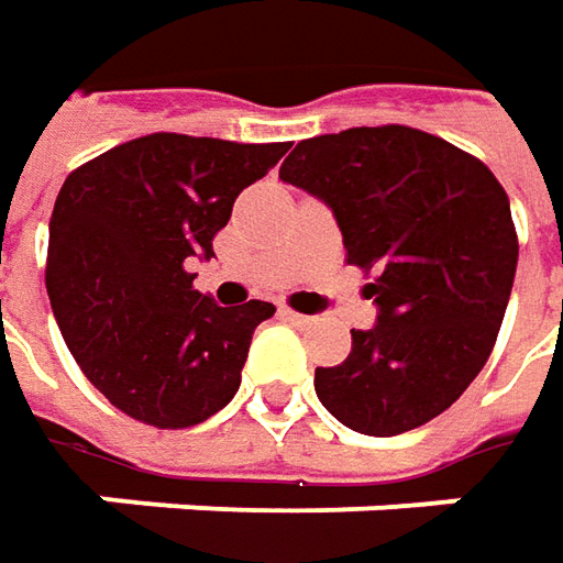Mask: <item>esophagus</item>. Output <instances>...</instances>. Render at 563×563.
Returning <instances> with one entry per match:
<instances>
[{"mask_svg":"<svg viewBox=\"0 0 563 563\" xmlns=\"http://www.w3.org/2000/svg\"><path fill=\"white\" fill-rule=\"evenodd\" d=\"M282 319H288V322H294V325H307V322H310V316L294 313V310H282Z\"/></svg>","mask_w":563,"mask_h":563,"instance_id":"34e87169","label":"esophagus"}]
</instances>
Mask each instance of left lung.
<instances>
[{"label": "left lung", "mask_w": 563, "mask_h": 563, "mask_svg": "<svg viewBox=\"0 0 563 563\" xmlns=\"http://www.w3.org/2000/svg\"><path fill=\"white\" fill-rule=\"evenodd\" d=\"M278 178L332 209L347 263L376 269L373 329L316 369L322 407L363 435L435 420L479 376L517 272L505 187L479 159L417 128H347L300 141Z\"/></svg>", "instance_id": "8db88e82"}]
</instances>
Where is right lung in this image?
<instances>
[{
	"label": "right lung",
	"mask_w": 563,
	"mask_h": 563,
	"mask_svg": "<svg viewBox=\"0 0 563 563\" xmlns=\"http://www.w3.org/2000/svg\"><path fill=\"white\" fill-rule=\"evenodd\" d=\"M288 143L146 134L65 178L49 219L46 291L62 338L128 417L185 429L234 398L266 300L219 307L194 291L238 194Z\"/></svg>",
	"instance_id": "obj_1"
}]
</instances>
